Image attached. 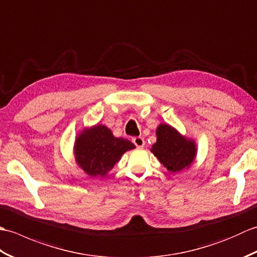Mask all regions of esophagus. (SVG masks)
Masks as SVG:
<instances>
[{"mask_svg":"<svg viewBox=\"0 0 257 257\" xmlns=\"http://www.w3.org/2000/svg\"><path fill=\"white\" fill-rule=\"evenodd\" d=\"M133 143L137 148H144L145 146V139L143 137H135L133 138Z\"/></svg>","mask_w":257,"mask_h":257,"instance_id":"1","label":"esophagus"}]
</instances>
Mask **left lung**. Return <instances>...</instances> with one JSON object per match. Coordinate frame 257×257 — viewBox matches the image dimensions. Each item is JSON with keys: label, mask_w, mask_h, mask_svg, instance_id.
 <instances>
[{"label": "left lung", "mask_w": 257, "mask_h": 257, "mask_svg": "<svg viewBox=\"0 0 257 257\" xmlns=\"http://www.w3.org/2000/svg\"><path fill=\"white\" fill-rule=\"evenodd\" d=\"M156 134L157 143L152 146L151 152L167 170L179 172L190 167L196 152L194 141L184 138L167 123L160 124Z\"/></svg>", "instance_id": "1"}]
</instances>
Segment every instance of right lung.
<instances>
[{"label": "right lung", "mask_w": 257, "mask_h": 257, "mask_svg": "<svg viewBox=\"0 0 257 257\" xmlns=\"http://www.w3.org/2000/svg\"><path fill=\"white\" fill-rule=\"evenodd\" d=\"M135 148L127 139L113 137L106 125L97 124L85 130L75 143L76 162L91 177H103L125 151Z\"/></svg>", "instance_id": "add662e5"}]
</instances>
